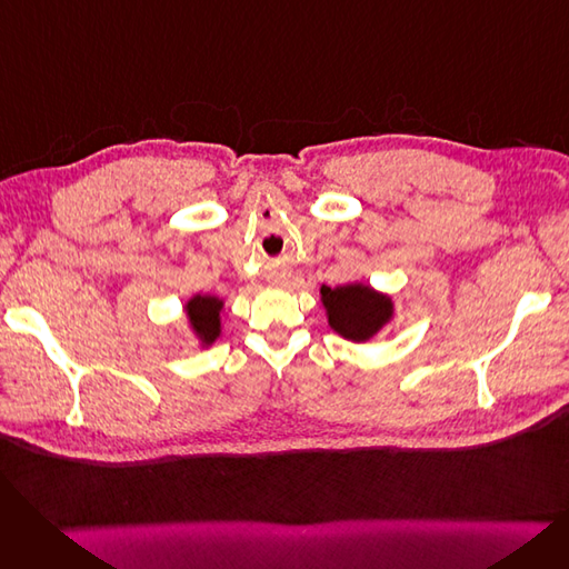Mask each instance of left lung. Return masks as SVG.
Returning <instances> with one entry per match:
<instances>
[{
    "instance_id": "obj_1",
    "label": "left lung",
    "mask_w": 569,
    "mask_h": 569,
    "mask_svg": "<svg viewBox=\"0 0 569 569\" xmlns=\"http://www.w3.org/2000/svg\"><path fill=\"white\" fill-rule=\"evenodd\" d=\"M320 297L330 313V325L350 341H367L392 316L390 300L369 286H322Z\"/></svg>"
}]
</instances>
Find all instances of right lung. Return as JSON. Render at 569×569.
Listing matches in <instances>:
<instances>
[{
    "label": "right lung",
    "instance_id": "right-lung-1",
    "mask_svg": "<svg viewBox=\"0 0 569 569\" xmlns=\"http://www.w3.org/2000/svg\"><path fill=\"white\" fill-rule=\"evenodd\" d=\"M221 302L217 297H202L196 295L193 300L187 305V313L191 318L193 330L204 343H212L221 332V320H219Z\"/></svg>",
    "mask_w": 569,
    "mask_h": 569
}]
</instances>
